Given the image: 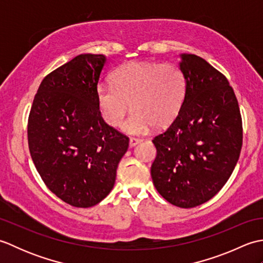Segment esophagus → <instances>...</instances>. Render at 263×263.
I'll return each mask as SVG.
<instances>
[{
    "label": "esophagus",
    "instance_id": "esophagus-1",
    "mask_svg": "<svg viewBox=\"0 0 263 263\" xmlns=\"http://www.w3.org/2000/svg\"><path fill=\"white\" fill-rule=\"evenodd\" d=\"M141 141H142L141 139H138V138H130V143H128V144H130V147H131V148H133V147H136L138 143H140Z\"/></svg>",
    "mask_w": 263,
    "mask_h": 263
}]
</instances>
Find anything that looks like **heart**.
Here are the masks:
<instances>
[{"label": "heart", "instance_id": "heart-1", "mask_svg": "<svg viewBox=\"0 0 263 263\" xmlns=\"http://www.w3.org/2000/svg\"><path fill=\"white\" fill-rule=\"evenodd\" d=\"M110 81L111 87L97 88L100 114L107 124L117 126L131 104L133 113L123 124V130L130 135H144L154 125H168L185 98V77L172 63L132 61L115 70Z\"/></svg>", "mask_w": 263, "mask_h": 263}]
</instances>
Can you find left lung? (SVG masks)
Wrapping results in <instances>:
<instances>
[{
	"mask_svg": "<svg viewBox=\"0 0 263 263\" xmlns=\"http://www.w3.org/2000/svg\"><path fill=\"white\" fill-rule=\"evenodd\" d=\"M186 91L174 122L153 142L152 177L159 194L180 208H193L220 191L242 148L238 103L226 78L202 58L180 54Z\"/></svg>",
	"mask_w": 263,
	"mask_h": 263,
	"instance_id": "8db88e82",
	"label": "left lung"
}]
</instances>
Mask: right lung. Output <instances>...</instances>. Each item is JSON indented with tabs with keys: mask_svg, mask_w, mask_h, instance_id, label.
<instances>
[{
	"mask_svg": "<svg viewBox=\"0 0 263 263\" xmlns=\"http://www.w3.org/2000/svg\"><path fill=\"white\" fill-rule=\"evenodd\" d=\"M102 54H80L45 77L28 120L33 164L64 202L88 208L107 197L128 138L104 122L97 104Z\"/></svg>",
	"mask_w": 263,
	"mask_h": 263,
	"instance_id": "obj_1",
	"label": "right lung"
}]
</instances>
